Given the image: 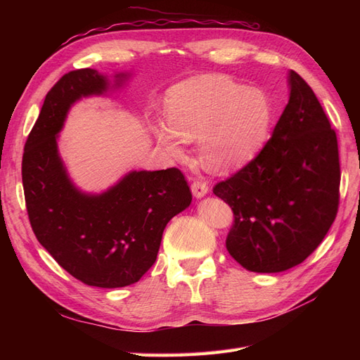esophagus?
I'll list each match as a JSON object with an SVG mask.
<instances>
[{
  "mask_svg": "<svg viewBox=\"0 0 360 360\" xmlns=\"http://www.w3.org/2000/svg\"><path fill=\"white\" fill-rule=\"evenodd\" d=\"M191 189H192V192H193V195L197 198H201V197H204V195L209 192V184H207L204 180H201V179H195L193 181H192V184H191Z\"/></svg>",
  "mask_w": 360,
  "mask_h": 360,
  "instance_id": "esophagus-1",
  "label": "esophagus"
}]
</instances>
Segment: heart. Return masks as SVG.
Wrapping results in <instances>:
<instances>
[{
  "label": "heart",
  "mask_w": 360,
  "mask_h": 360,
  "mask_svg": "<svg viewBox=\"0 0 360 360\" xmlns=\"http://www.w3.org/2000/svg\"><path fill=\"white\" fill-rule=\"evenodd\" d=\"M168 126L156 123L158 143L172 158L186 155L200 138L202 160L213 171H231L252 160L267 143L274 123L269 96L226 76L181 82L165 99Z\"/></svg>",
  "instance_id": "obj_1"
}]
</instances>
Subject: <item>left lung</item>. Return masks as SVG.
<instances>
[{
    "label": "left lung",
    "instance_id": "left-lung-1",
    "mask_svg": "<svg viewBox=\"0 0 360 360\" xmlns=\"http://www.w3.org/2000/svg\"><path fill=\"white\" fill-rule=\"evenodd\" d=\"M338 139L317 96L290 72V101L259 153L213 193L231 207L230 255L249 271L278 274L307 259L340 205Z\"/></svg>",
    "mask_w": 360,
    "mask_h": 360
}]
</instances>
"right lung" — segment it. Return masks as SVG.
<instances>
[{
    "instance_id": "1",
    "label": "right lung",
    "mask_w": 360,
    "mask_h": 360,
    "mask_svg": "<svg viewBox=\"0 0 360 360\" xmlns=\"http://www.w3.org/2000/svg\"><path fill=\"white\" fill-rule=\"evenodd\" d=\"M106 86L101 73L78 69L48 91L24 147L22 184L32 231L53 259L85 285L118 288L155 264L163 230L192 193L179 168L134 171L97 197L73 186L57 134L75 101Z\"/></svg>"
}]
</instances>
